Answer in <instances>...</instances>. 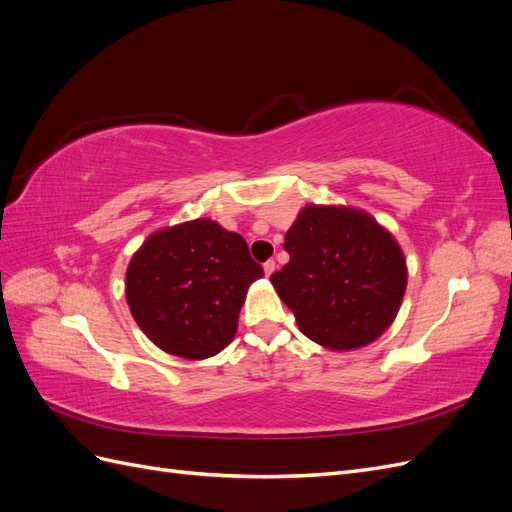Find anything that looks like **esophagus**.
I'll return each instance as SVG.
<instances>
[{
	"label": "esophagus",
	"mask_w": 512,
	"mask_h": 512,
	"mask_svg": "<svg viewBox=\"0 0 512 512\" xmlns=\"http://www.w3.org/2000/svg\"><path fill=\"white\" fill-rule=\"evenodd\" d=\"M262 269H265V273H267V275H271V273L275 271V260H267L265 265H262Z\"/></svg>",
	"instance_id": "obj_1"
}]
</instances>
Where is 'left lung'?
<instances>
[{"instance_id":"8db88e82","label":"left lung","mask_w":512,"mask_h":512,"mask_svg":"<svg viewBox=\"0 0 512 512\" xmlns=\"http://www.w3.org/2000/svg\"><path fill=\"white\" fill-rule=\"evenodd\" d=\"M288 265L271 275L303 335L329 350L367 346L391 327L408 284L389 230L352 207H305L286 232Z\"/></svg>"}]
</instances>
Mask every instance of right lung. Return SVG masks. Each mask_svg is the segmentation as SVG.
<instances>
[{
	"instance_id": "right-lung-1",
	"label": "right lung",
	"mask_w": 512,
	"mask_h": 512,
	"mask_svg": "<svg viewBox=\"0 0 512 512\" xmlns=\"http://www.w3.org/2000/svg\"><path fill=\"white\" fill-rule=\"evenodd\" d=\"M262 275L241 235L194 220L141 245L126 273V299L153 344L200 361L232 342L247 288Z\"/></svg>"
}]
</instances>
